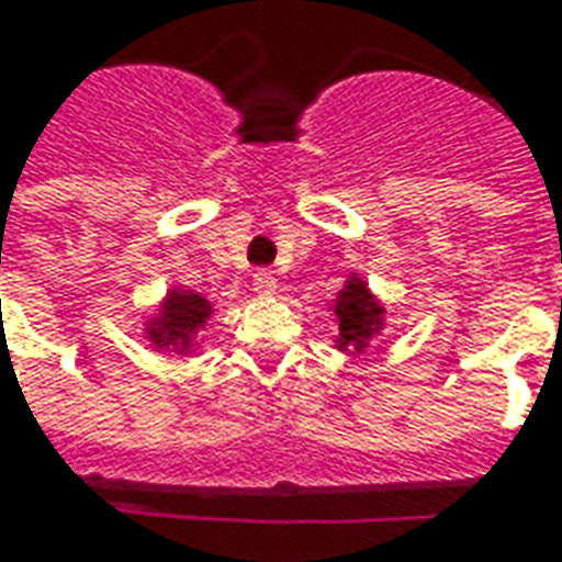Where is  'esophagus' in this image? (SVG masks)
<instances>
[{
	"label": "esophagus",
	"mask_w": 562,
	"mask_h": 562,
	"mask_svg": "<svg viewBox=\"0 0 562 562\" xmlns=\"http://www.w3.org/2000/svg\"><path fill=\"white\" fill-rule=\"evenodd\" d=\"M252 289H256L258 294H273L277 292V277L265 268L256 270V273H252Z\"/></svg>",
	"instance_id": "esophagus-1"
}]
</instances>
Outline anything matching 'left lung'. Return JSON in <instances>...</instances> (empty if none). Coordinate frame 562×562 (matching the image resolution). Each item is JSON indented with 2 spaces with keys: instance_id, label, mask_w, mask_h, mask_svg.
<instances>
[{
  "instance_id": "left-lung-1",
  "label": "left lung",
  "mask_w": 562,
  "mask_h": 562,
  "mask_svg": "<svg viewBox=\"0 0 562 562\" xmlns=\"http://www.w3.org/2000/svg\"><path fill=\"white\" fill-rule=\"evenodd\" d=\"M337 318H340V349L355 346L358 352L367 340L382 328V306L367 292V285L358 277L346 282V289L337 297Z\"/></svg>"
}]
</instances>
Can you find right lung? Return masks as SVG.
Instances as JSON below:
<instances>
[{
    "label": "right lung",
    "mask_w": 562,
    "mask_h": 562,
    "mask_svg": "<svg viewBox=\"0 0 562 562\" xmlns=\"http://www.w3.org/2000/svg\"><path fill=\"white\" fill-rule=\"evenodd\" d=\"M210 313L213 310H210V304L201 294L171 292L168 301H165V313L147 328L149 340L156 342L159 349L165 346V349L186 355L192 349V337L207 322Z\"/></svg>",
    "instance_id": "right-lung-1"
}]
</instances>
